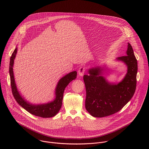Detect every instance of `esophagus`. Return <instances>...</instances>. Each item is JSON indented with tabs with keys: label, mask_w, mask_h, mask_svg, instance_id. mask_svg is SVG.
<instances>
[{
	"label": "esophagus",
	"mask_w": 149,
	"mask_h": 149,
	"mask_svg": "<svg viewBox=\"0 0 149 149\" xmlns=\"http://www.w3.org/2000/svg\"><path fill=\"white\" fill-rule=\"evenodd\" d=\"M85 71V68L84 66H81L79 70H78V74H79V76L80 77H82L83 76L84 74V72Z\"/></svg>",
	"instance_id": "1"
}]
</instances>
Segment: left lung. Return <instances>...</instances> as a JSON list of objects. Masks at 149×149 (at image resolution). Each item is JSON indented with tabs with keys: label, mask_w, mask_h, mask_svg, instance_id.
Listing matches in <instances>:
<instances>
[{
	"label": "left lung",
	"mask_w": 149,
	"mask_h": 149,
	"mask_svg": "<svg viewBox=\"0 0 149 149\" xmlns=\"http://www.w3.org/2000/svg\"><path fill=\"white\" fill-rule=\"evenodd\" d=\"M127 56L116 58L127 66L123 79L118 83H109L103 76L104 67L89 69L83 77L86 89L85 108L93 117L102 118L119 111L132 97L136 89L137 60L128 43Z\"/></svg>",
	"instance_id": "1"
}]
</instances>
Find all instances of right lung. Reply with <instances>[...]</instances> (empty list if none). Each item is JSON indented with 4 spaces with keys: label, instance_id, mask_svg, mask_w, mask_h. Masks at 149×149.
<instances>
[{
    "label": "right lung",
    "instance_id": "1",
    "mask_svg": "<svg viewBox=\"0 0 149 149\" xmlns=\"http://www.w3.org/2000/svg\"><path fill=\"white\" fill-rule=\"evenodd\" d=\"M18 48L16 47L10 58L9 73L12 92L17 102L29 113L42 118H51L55 116L62 106L63 95L65 88L72 80L77 77V72L73 71L64 76L58 82L55 89V99L47 103L33 104L26 100L18 91L15 82L13 72L14 60L17 53Z\"/></svg>",
    "mask_w": 149,
    "mask_h": 149
}]
</instances>
